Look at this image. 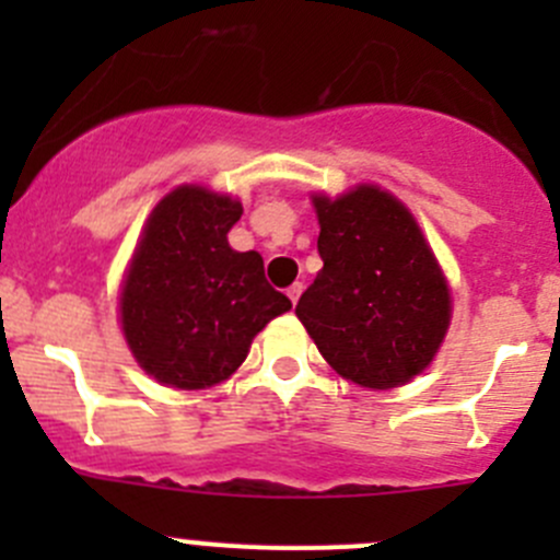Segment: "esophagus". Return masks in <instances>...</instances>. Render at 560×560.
<instances>
[{
    "label": "esophagus",
    "instance_id": "34e87169",
    "mask_svg": "<svg viewBox=\"0 0 560 560\" xmlns=\"http://www.w3.org/2000/svg\"><path fill=\"white\" fill-rule=\"evenodd\" d=\"M301 292H303V284H301V281H295V284H292L290 290H287V298H290L292 303H298V298H301Z\"/></svg>",
    "mask_w": 560,
    "mask_h": 560
}]
</instances>
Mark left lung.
Wrapping results in <instances>:
<instances>
[{
  "mask_svg": "<svg viewBox=\"0 0 560 560\" xmlns=\"http://www.w3.org/2000/svg\"><path fill=\"white\" fill-rule=\"evenodd\" d=\"M322 270L298 319L336 374L360 387L406 385L447 336L450 287L409 208L374 184L314 195Z\"/></svg>",
  "mask_w": 560,
  "mask_h": 560,
  "instance_id": "left-lung-1",
  "label": "left lung"
}]
</instances>
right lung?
I'll use <instances>...</instances> for the list:
<instances>
[{
    "mask_svg": "<svg viewBox=\"0 0 560 560\" xmlns=\"http://www.w3.org/2000/svg\"><path fill=\"white\" fill-rule=\"evenodd\" d=\"M241 213L230 195L184 184L145 222L118 312L127 347L160 385H219L244 363L252 338L292 308L265 279L262 257L228 244Z\"/></svg>",
    "mask_w": 560,
    "mask_h": 560,
    "instance_id": "1",
    "label": "right lung"
}]
</instances>
